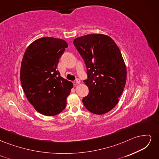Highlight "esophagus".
<instances>
[{
  "instance_id": "obj_1",
  "label": "esophagus",
  "mask_w": 159,
  "mask_h": 159,
  "mask_svg": "<svg viewBox=\"0 0 159 159\" xmlns=\"http://www.w3.org/2000/svg\"><path fill=\"white\" fill-rule=\"evenodd\" d=\"M75 82V84H79L80 83V80L79 79H76Z\"/></svg>"
}]
</instances>
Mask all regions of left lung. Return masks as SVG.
<instances>
[{
  "mask_svg": "<svg viewBox=\"0 0 159 159\" xmlns=\"http://www.w3.org/2000/svg\"><path fill=\"white\" fill-rule=\"evenodd\" d=\"M84 59L88 78L84 81L89 93L82 99L89 111L102 115L119 102L127 80V70L118 46L109 36L88 34L74 40Z\"/></svg>",
  "mask_w": 159,
  "mask_h": 159,
  "instance_id": "1",
  "label": "left lung"
}]
</instances>
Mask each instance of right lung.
<instances>
[{"label": "right lung", "mask_w": 159, "mask_h": 159, "mask_svg": "<svg viewBox=\"0 0 159 159\" xmlns=\"http://www.w3.org/2000/svg\"><path fill=\"white\" fill-rule=\"evenodd\" d=\"M67 42L52 37L39 38L27 48L20 68V81L28 100L46 116L59 114L66 107L73 84L57 70Z\"/></svg>", "instance_id": "add662e5"}]
</instances>
